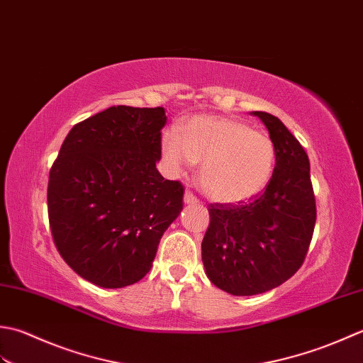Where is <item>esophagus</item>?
<instances>
[{
	"instance_id": "1",
	"label": "esophagus",
	"mask_w": 363,
	"mask_h": 363,
	"mask_svg": "<svg viewBox=\"0 0 363 363\" xmlns=\"http://www.w3.org/2000/svg\"><path fill=\"white\" fill-rule=\"evenodd\" d=\"M183 202L186 205H192V203H197V197L192 194L191 191H184V196H183Z\"/></svg>"
}]
</instances>
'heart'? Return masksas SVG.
I'll return each mask as SVG.
<instances>
[{
    "label": "heart",
    "mask_w": 363,
    "mask_h": 363,
    "mask_svg": "<svg viewBox=\"0 0 363 363\" xmlns=\"http://www.w3.org/2000/svg\"><path fill=\"white\" fill-rule=\"evenodd\" d=\"M162 153L175 171L201 162V188L220 203L247 202L262 194L276 169V145L271 138L227 117L196 116L180 133L166 131Z\"/></svg>",
    "instance_id": "1"
}]
</instances>
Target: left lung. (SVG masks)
<instances>
[{"instance_id": "8db88e82", "label": "left lung", "mask_w": 363, "mask_h": 363, "mask_svg": "<svg viewBox=\"0 0 363 363\" xmlns=\"http://www.w3.org/2000/svg\"><path fill=\"white\" fill-rule=\"evenodd\" d=\"M250 114L276 145L274 175L247 203L210 205L202 241L206 277L233 296L260 294L290 279L304 262L316 220L306 150L277 117Z\"/></svg>"}]
</instances>
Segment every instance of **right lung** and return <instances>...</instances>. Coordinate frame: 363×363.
<instances>
[{
	"mask_svg": "<svg viewBox=\"0 0 363 363\" xmlns=\"http://www.w3.org/2000/svg\"><path fill=\"white\" fill-rule=\"evenodd\" d=\"M166 119L160 106L108 108L70 130L51 167L53 240L65 263L94 285L139 282L183 210V186L157 169Z\"/></svg>",
	"mask_w": 363,
	"mask_h": 363,
	"instance_id": "1",
	"label": "right lung"
}]
</instances>
